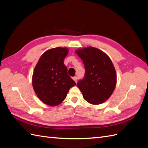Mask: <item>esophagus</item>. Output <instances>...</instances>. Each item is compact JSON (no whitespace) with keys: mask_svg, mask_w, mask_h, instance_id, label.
<instances>
[{"mask_svg":"<svg viewBox=\"0 0 148 148\" xmlns=\"http://www.w3.org/2000/svg\"><path fill=\"white\" fill-rule=\"evenodd\" d=\"M73 79L74 80V81L77 83V80H78V78H77V77H73Z\"/></svg>","mask_w":148,"mask_h":148,"instance_id":"1","label":"esophagus"}]
</instances>
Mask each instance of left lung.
Masks as SVG:
<instances>
[{
    "instance_id": "obj_1",
    "label": "left lung",
    "mask_w": 148,
    "mask_h": 148,
    "mask_svg": "<svg viewBox=\"0 0 148 148\" xmlns=\"http://www.w3.org/2000/svg\"><path fill=\"white\" fill-rule=\"evenodd\" d=\"M84 65V78L77 83L84 99L100 104L109 99L117 81L116 71L109 56L97 48L89 47L76 51Z\"/></svg>"
}]
</instances>
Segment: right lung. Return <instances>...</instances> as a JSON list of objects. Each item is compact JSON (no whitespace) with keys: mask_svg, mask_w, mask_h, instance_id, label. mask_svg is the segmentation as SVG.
<instances>
[{"mask_svg":"<svg viewBox=\"0 0 148 148\" xmlns=\"http://www.w3.org/2000/svg\"><path fill=\"white\" fill-rule=\"evenodd\" d=\"M65 47H56L46 51L35 66L32 83L39 99L51 106L60 104L69 89L76 83L67 73L64 60L68 54Z\"/></svg>","mask_w":148,"mask_h":148,"instance_id":"obj_1","label":"right lung"}]
</instances>
